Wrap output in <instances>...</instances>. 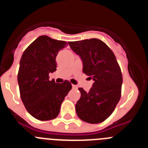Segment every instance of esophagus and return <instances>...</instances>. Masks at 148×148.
<instances>
[{
  "label": "esophagus",
  "instance_id": "obj_1",
  "mask_svg": "<svg viewBox=\"0 0 148 148\" xmlns=\"http://www.w3.org/2000/svg\"><path fill=\"white\" fill-rule=\"evenodd\" d=\"M72 87H73V89H74V90H77V89H78V87H77L76 85H74V84H73Z\"/></svg>",
  "mask_w": 148,
  "mask_h": 148
}]
</instances>
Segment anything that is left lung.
<instances>
[{"label":"left lung","mask_w":148,"mask_h":148,"mask_svg":"<svg viewBox=\"0 0 148 148\" xmlns=\"http://www.w3.org/2000/svg\"><path fill=\"white\" fill-rule=\"evenodd\" d=\"M69 44L80 56L83 73L94 81L89 92L78 88L81 98L75 104L77 115L90 124L102 122L112 114L121 98L122 74L116 56L107 44L97 38Z\"/></svg>","instance_id":"left-lung-1"}]
</instances>
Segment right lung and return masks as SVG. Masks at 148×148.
<instances>
[{
	"label": "right lung",
	"mask_w": 148,
	"mask_h": 148,
	"mask_svg": "<svg viewBox=\"0 0 148 148\" xmlns=\"http://www.w3.org/2000/svg\"><path fill=\"white\" fill-rule=\"evenodd\" d=\"M68 44L42 35L23 52L20 61L18 82L22 102L32 116L48 121L58 116L61 103L72 89L71 84L49 81L56 70V56Z\"/></svg>",
	"instance_id": "right-lung-1"
}]
</instances>
